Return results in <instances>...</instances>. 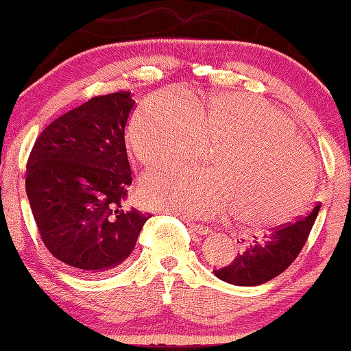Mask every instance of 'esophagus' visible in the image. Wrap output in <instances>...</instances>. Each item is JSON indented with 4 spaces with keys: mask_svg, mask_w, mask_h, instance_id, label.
<instances>
[{
    "mask_svg": "<svg viewBox=\"0 0 351 351\" xmlns=\"http://www.w3.org/2000/svg\"><path fill=\"white\" fill-rule=\"evenodd\" d=\"M187 224L192 228V230H195V232L199 234V235H207L212 232V229L209 228V226L206 224H199V223H192V221H187Z\"/></svg>",
    "mask_w": 351,
    "mask_h": 351,
    "instance_id": "1",
    "label": "esophagus"
}]
</instances>
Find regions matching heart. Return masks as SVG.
<instances>
[{
	"mask_svg": "<svg viewBox=\"0 0 351 351\" xmlns=\"http://www.w3.org/2000/svg\"><path fill=\"white\" fill-rule=\"evenodd\" d=\"M127 139L144 169L192 161L215 147L213 169L156 171L142 181L148 204L184 217L234 210L243 224H282L304 207L317 178L316 158L289 119L249 94H217L193 111L176 93H158L136 108Z\"/></svg>",
	"mask_w": 351,
	"mask_h": 351,
	"instance_id": "obj_1",
	"label": "heart"
}]
</instances>
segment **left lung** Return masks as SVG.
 <instances>
[{
  "label": "left lung",
  "mask_w": 351,
  "mask_h": 351,
  "mask_svg": "<svg viewBox=\"0 0 351 351\" xmlns=\"http://www.w3.org/2000/svg\"><path fill=\"white\" fill-rule=\"evenodd\" d=\"M319 209L320 203H316L306 215L299 217L294 223L277 226L261 239L254 237L255 240L245 252L237 255L229 266L213 271V274L237 287H257L272 280L300 254Z\"/></svg>",
  "instance_id": "obj_1"
}]
</instances>
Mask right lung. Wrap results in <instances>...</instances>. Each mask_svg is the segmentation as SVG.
Segmentation results:
<instances>
[{"label": "right lung", "instance_id": "add662e5", "mask_svg": "<svg viewBox=\"0 0 351 351\" xmlns=\"http://www.w3.org/2000/svg\"><path fill=\"white\" fill-rule=\"evenodd\" d=\"M130 91L96 96L49 123L26 164V193L41 241L80 274L114 269L152 215L127 209Z\"/></svg>", "mask_w": 351, "mask_h": 351}]
</instances>
